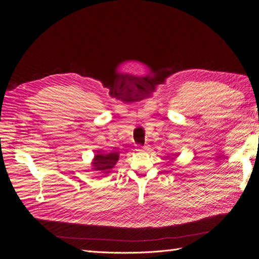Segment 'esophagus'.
<instances>
[{
	"label": "esophagus",
	"instance_id": "esophagus-1",
	"mask_svg": "<svg viewBox=\"0 0 259 259\" xmlns=\"http://www.w3.org/2000/svg\"><path fill=\"white\" fill-rule=\"evenodd\" d=\"M146 150H148V146H144V147L138 146L137 148V151H146Z\"/></svg>",
	"mask_w": 259,
	"mask_h": 259
}]
</instances>
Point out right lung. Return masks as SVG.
Returning a JSON list of instances; mask_svg holds the SVG:
<instances>
[{"instance_id":"obj_1","label":"right lung","mask_w":259,"mask_h":259,"mask_svg":"<svg viewBox=\"0 0 259 259\" xmlns=\"http://www.w3.org/2000/svg\"><path fill=\"white\" fill-rule=\"evenodd\" d=\"M119 152L116 151L106 153L105 151L99 150L94 155V159L91 163L92 168L93 170L99 171L100 174H104V176H106L114 167L117 160H119Z\"/></svg>"}]
</instances>
